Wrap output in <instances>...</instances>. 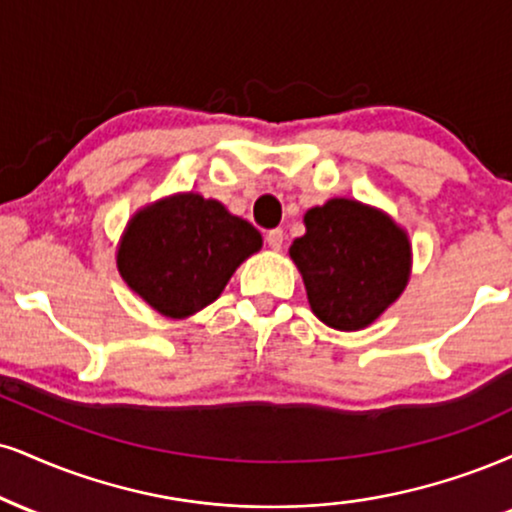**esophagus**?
I'll use <instances>...</instances> for the list:
<instances>
[{"label":"esophagus","mask_w":512,"mask_h":512,"mask_svg":"<svg viewBox=\"0 0 512 512\" xmlns=\"http://www.w3.org/2000/svg\"><path fill=\"white\" fill-rule=\"evenodd\" d=\"M267 245L272 250H281V245H283V231L281 229H272L267 233Z\"/></svg>","instance_id":"obj_1"}]
</instances>
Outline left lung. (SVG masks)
Segmentation results:
<instances>
[{
    "instance_id": "obj_1",
    "label": "left lung",
    "mask_w": 512,
    "mask_h": 512,
    "mask_svg": "<svg viewBox=\"0 0 512 512\" xmlns=\"http://www.w3.org/2000/svg\"><path fill=\"white\" fill-rule=\"evenodd\" d=\"M303 221L305 236L288 255L303 274L312 312L331 329H367L408 286V231L384 209L350 197L307 209Z\"/></svg>"
}]
</instances>
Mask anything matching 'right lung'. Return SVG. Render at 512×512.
Masks as SVG:
<instances>
[{"mask_svg":"<svg viewBox=\"0 0 512 512\" xmlns=\"http://www.w3.org/2000/svg\"><path fill=\"white\" fill-rule=\"evenodd\" d=\"M260 248L262 233L219 200L174 193L128 219L116 267L152 310L186 319L214 303L233 272Z\"/></svg>","mask_w":512,"mask_h":512,"instance_id":"obj_1","label":"right lung"}]
</instances>
